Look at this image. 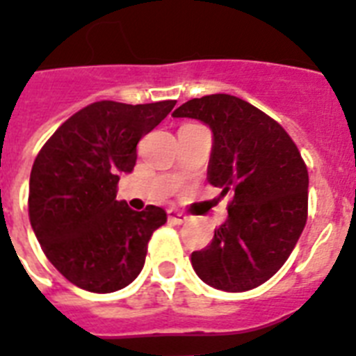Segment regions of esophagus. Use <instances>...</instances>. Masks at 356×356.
Returning a JSON list of instances; mask_svg holds the SVG:
<instances>
[{"label": "esophagus", "mask_w": 356, "mask_h": 356, "mask_svg": "<svg viewBox=\"0 0 356 356\" xmlns=\"http://www.w3.org/2000/svg\"><path fill=\"white\" fill-rule=\"evenodd\" d=\"M168 219L172 221V223H177V225H183V223H186V221H188L186 216H184L183 212L175 210V208H170V210H168Z\"/></svg>", "instance_id": "1"}]
</instances>
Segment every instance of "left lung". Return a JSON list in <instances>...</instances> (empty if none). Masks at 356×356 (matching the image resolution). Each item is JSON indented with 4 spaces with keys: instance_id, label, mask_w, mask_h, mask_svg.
<instances>
[{
    "instance_id": "1",
    "label": "left lung",
    "mask_w": 356,
    "mask_h": 356,
    "mask_svg": "<svg viewBox=\"0 0 356 356\" xmlns=\"http://www.w3.org/2000/svg\"><path fill=\"white\" fill-rule=\"evenodd\" d=\"M212 129L207 179L232 195L212 243L192 252L207 285L243 293L273 278L307 221L309 173L296 144L276 120L232 95L192 98L172 113Z\"/></svg>"
}]
</instances>
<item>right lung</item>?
<instances>
[{"instance_id": "right-lung-1", "label": "right lung", "mask_w": 356, "mask_h": 356, "mask_svg": "<svg viewBox=\"0 0 356 356\" xmlns=\"http://www.w3.org/2000/svg\"><path fill=\"white\" fill-rule=\"evenodd\" d=\"M175 100L95 102L67 118L31 170L29 218L47 259L76 287L113 293L137 278L148 241L166 212H135L117 201L120 173H131L138 140L163 122Z\"/></svg>"}]
</instances>
